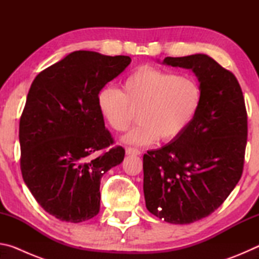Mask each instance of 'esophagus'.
Wrapping results in <instances>:
<instances>
[{"mask_svg": "<svg viewBox=\"0 0 259 259\" xmlns=\"http://www.w3.org/2000/svg\"><path fill=\"white\" fill-rule=\"evenodd\" d=\"M125 153L128 155H140V152L137 148H133V147H126L125 148Z\"/></svg>", "mask_w": 259, "mask_h": 259, "instance_id": "esophagus-1", "label": "esophagus"}]
</instances>
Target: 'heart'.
Wrapping results in <instances>:
<instances>
[{
    "instance_id": "heart-1",
    "label": "heart",
    "mask_w": 259,
    "mask_h": 259,
    "mask_svg": "<svg viewBox=\"0 0 259 259\" xmlns=\"http://www.w3.org/2000/svg\"><path fill=\"white\" fill-rule=\"evenodd\" d=\"M202 94L198 83L154 66L135 69L122 83V91L105 85L97 94L98 112L109 128L124 131L138 111L139 123L122 143L148 145L169 143L185 133L198 114Z\"/></svg>"
}]
</instances>
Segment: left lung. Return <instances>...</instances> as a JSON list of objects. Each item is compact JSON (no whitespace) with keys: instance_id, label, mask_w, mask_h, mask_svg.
Returning a JSON list of instances; mask_svg holds the SVG:
<instances>
[{"instance_id":"8db88e82","label":"left lung","mask_w":259,"mask_h":259,"mask_svg":"<svg viewBox=\"0 0 259 259\" xmlns=\"http://www.w3.org/2000/svg\"><path fill=\"white\" fill-rule=\"evenodd\" d=\"M162 64L191 69L202 102L181 137L144 155V196L154 216L170 224H191L213 212L240 181L247 112L236 77L211 57H166Z\"/></svg>"}]
</instances>
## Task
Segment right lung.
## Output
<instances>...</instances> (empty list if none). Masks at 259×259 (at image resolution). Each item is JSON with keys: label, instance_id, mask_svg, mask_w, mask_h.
Returning a JSON list of instances; mask_svg holds the SVG:
<instances>
[{"label": "right lung", "instance_id": "1", "mask_svg": "<svg viewBox=\"0 0 259 259\" xmlns=\"http://www.w3.org/2000/svg\"><path fill=\"white\" fill-rule=\"evenodd\" d=\"M128 56L74 51L34 78L19 123L24 182L48 213L68 223L95 217L100 179L124 159L97 108V94L129 66Z\"/></svg>", "mask_w": 259, "mask_h": 259}]
</instances>
